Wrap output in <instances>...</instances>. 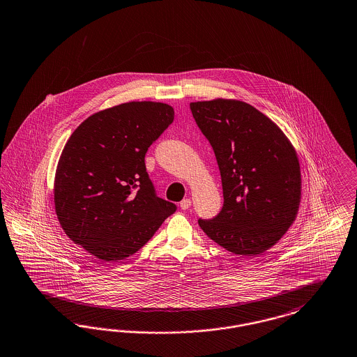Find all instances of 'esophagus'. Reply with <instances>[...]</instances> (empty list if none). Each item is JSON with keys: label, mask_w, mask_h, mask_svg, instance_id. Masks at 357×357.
Listing matches in <instances>:
<instances>
[{"label": "esophagus", "mask_w": 357, "mask_h": 357, "mask_svg": "<svg viewBox=\"0 0 357 357\" xmlns=\"http://www.w3.org/2000/svg\"><path fill=\"white\" fill-rule=\"evenodd\" d=\"M179 206H181V208H182V210H187V208H190V207H191V199L185 198V199L182 200V202L179 203Z\"/></svg>", "instance_id": "esophagus-1"}]
</instances>
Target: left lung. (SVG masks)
<instances>
[{"mask_svg": "<svg viewBox=\"0 0 357 357\" xmlns=\"http://www.w3.org/2000/svg\"><path fill=\"white\" fill-rule=\"evenodd\" d=\"M214 150L223 207L198 220L229 252L254 257L278 242L295 220L300 202L299 159L282 130L242 100L190 103Z\"/></svg>", "mask_w": 357, "mask_h": 357, "instance_id": "8db88e82", "label": "left lung"}]
</instances>
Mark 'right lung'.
<instances>
[{"label":"right lung","instance_id":"obj_1","mask_svg":"<svg viewBox=\"0 0 357 357\" xmlns=\"http://www.w3.org/2000/svg\"><path fill=\"white\" fill-rule=\"evenodd\" d=\"M174 121L172 106L128 102L84 121L58 162L54 203L73 242L103 261L134 255L176 206L157 195L147 150Z\"/></svg>","mask_w":357,"mask_h":357}]
</instances>
